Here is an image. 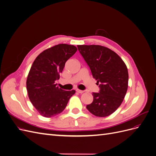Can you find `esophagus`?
<instances>
[{"instance_id":"obj_1","label":"esophagus","mask_w":156,"mask_h":156,"mask_svg":"<svg viewBox=\"0 0 156 156\" xmlns=\"http://www.w3.org/2000/svg\"><path fill=\"white\" fill-rule=\"evenodd\" d=\"M76 92L79 93V94H82L84 92L83 90H79V89H76Z\"/></svg>"}]
</instances>
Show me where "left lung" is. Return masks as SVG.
Masks as SVG:
<instances>
[{
  "instance_id": "left-lung-1",
  "label": "left lung",
  "mask_w": 156,
  "mask_h": 156,
  "mask_svg": "<svg viewBox=\"0 0 156 156\" xmlns=\"http://www.w3.org/2000/svg\"><path fill=\"white\" fill-rule=\"evenodd\" d=\"M77 48L100 88L99 92L92 93L93 101L87 108L96 116H109L120 107L127 92L126 65L115 52L105 47L83 45Z\"/></svg>"
}]
</instances>
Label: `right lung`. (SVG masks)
Returning a JSON list of instances; mask_svg holds the SVG:
<instances>
[{
  "label": "right lung",
  "instance_id": "1",
  "mask_svg": "<svg viewBox=\"0 0 156 156\" xmlns=\"http://www.w3.org/2000/svg\"><path fill=\"white\" fill-rule=\"evenodd\" d=\"M75 46L58 44L41 53L33 62L27 80L28 95L41 115L50 118L62 112L74 90L65 91L56 87L66 61L76 53Z\"/></svg>",
  "mask_w": 156,
  "mask_h": 156
}]
</instances>
